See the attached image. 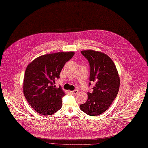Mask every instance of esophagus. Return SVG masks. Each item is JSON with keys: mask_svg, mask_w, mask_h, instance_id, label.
I'll list each match as a JSON object with an SVG mask.
<instances>
[{"mask_svg": "<svg viewBox=\"0 0 148 148\" xmlns=\"http://www.w3.org/2000/svg\"><path fill=\"white\" fill-rule=\"evenodd\" d=\"M71 93H73V94H74V95H76V94H77L78 93V90H73V91H71Z\"/></svg>", "mask_w": 148, "mask_h": 148, "instance_id": "34e87169", "label": "esophagus"}]
</instances>
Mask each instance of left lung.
<instances>
[{"instance_id":"left-lung-1","label":"left lung","mask_w":148,"mask_h":148,"mask_svg":"<svg viewBox=\"0 0 148 148\" xmlns=\"http://www.w3.org/2000/svg\"><path fill=\"white\" fill-rule=\"evenodd\" d=\"M81 53L89 62V80L95 85L92 92L87 93V101L79 108L89 116H97L106 111L116 97L120 77L114 62L107 55L93 50L82 51Z\"/></svg>"}]
</instances>
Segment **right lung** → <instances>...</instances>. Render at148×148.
Listing matches in <instances>:
<instances>
[{
	"instance_id": "obj_1",
	"label": "right lung",
	"mask_w": 148,
	"mask_h": 148,
	"mask_svg": "<svg viewBox=\"0 0 148 148\" xmlns=\"http://www.w3.org/2000/svg\"><path fill=\"white\" fill-rule=\"evenodd\" d=\"M74 55L73 52H58L40 56L27 67L23 92L28 103L39 114L51 116L62 106L65 93L61 86L53 85L60 77L65 63Z\"/></svg>"
}]
</instances>
